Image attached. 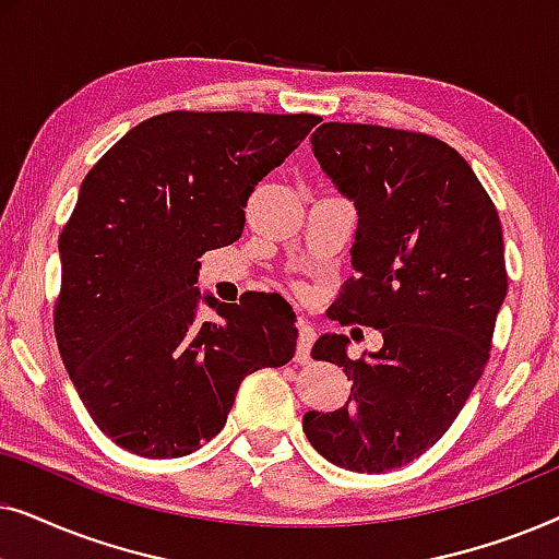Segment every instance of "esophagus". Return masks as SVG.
I'll list each match as a JSON object with an SVG mask.
<instances>
[{
  "label": "esophagus",
  "instance_id": "1",
  "mask_svg": "<svg viewBox=\"0 0 559 559\" xmlns=\"http://www.w3.org/2000/svg\"><path fill=\"white\" fill-rule=\"evenodd\" d=\"M316 343V331H312L310 323H300V335H297V364H308L310 361V348Z\"/></svg>",
  "mask_w": 559,
  "mask_h": 559
}]
</instances>
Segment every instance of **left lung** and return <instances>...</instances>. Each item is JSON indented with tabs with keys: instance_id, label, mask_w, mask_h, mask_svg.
Masks as SVG:
<instances>
[{
	"instance_id": "1",
	"label": "left lung",
	"mask_w": 559,
	"mask_h": 559,
	"mask_svg": "<svg viewBox=\"0 0 559 559\" xmlns=\"http://www.w3.org/2000/svg\"><path fill=\"white\" fill-rule=\"evenodd\" d=\"M310 142L358 211L356 277L328 316L377 328L384 346L348 358L346 335H320L312 358L354 384L302 430L333 465L384 473L448 432L486 369L509 287L501 221L471 165L430 134L328 121Z\"/></svg>"
}]
</instances>
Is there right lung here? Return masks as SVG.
<instances>
[{"label":"right lung","mask_w":559,"mask_h":559,"mask_svg":"<svg viewBox=\"0 0 559 559\" xmlns=\"http://www.w3.org/2000/svg\"><path fill=\"white\" fill-rule=\"evenodd\" d=\"M320 117L167 111L121 136L81 182L60 234L56 341L98 430L144 457L216 438L239 384L295 356V312L195 287L205 251L243 231V209ZM218 321H198L197 302Z\"/></svg>","instance_id":"right-lung-1"}]
</instances>
